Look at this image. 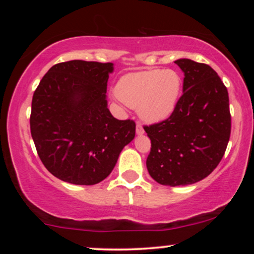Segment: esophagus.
<instances>
[{
	"mask_svg": "<svg viewBox=\"0 0 254 254\" xmlns=\"http://www.w3.org/2000/svg\"><path fill=\"white\" fill-rule=\"evenodd\" d=\"M136 133L138 136H142L144 133V130H143V127H142L141 124H137L136 125Z\"/></svg>",
	"mask_w": 254,
	"mask_h": 254,
	"instance_id": "34e87169",
	"label": "esophagus"
}]
</instances>
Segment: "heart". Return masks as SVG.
<instances>
[{"label":"heart","instance_id":"b5f03b06","mask_svg":"<svg viewBox=\"0 0 254 254\" xmlns=\"http://www.w3.org/2000/svg\"><path fill=\"white\" fill-rule=\"evenodd\" d=\"M183 80L172 69L130 72L116 86V94L122 103L133 107L142 121L157 124L170 118L182 95Z\"/></svg>","mask_w":254,"mask_h":254}]
</instances>
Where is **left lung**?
<instances>
[{
  "instance_id": "obj_1",
  "label": "left lung",
  "mask_w": 254,
  "mask_h": 254,
  "mask_svg": "<svg viewBox=\"0 0 254 254\" xmlns=\"http://www.w3.org/2000/svg\"><path fill=\"white\" fill-rule=\"evenodd\" d=\"M184 72L183 95L166 121L144 127L151 141L147 168L161 185H191L211 173L230 136L229 98L217 72L189 58L176 62Z\"/></svg>"
}]
</instances>
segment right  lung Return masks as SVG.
I'll list each match as a JSON object with an SVG mask.
<instances>
[{
	"label": "right lung",
	"instance_id": "1",
	"mask_svg": "<svg viewBox=\"0 0 254 254\" xmlns=\"http://www.w3.org/2000/svg\"><path fill=\"white\" fill-rule=\"evenodd\" d=\"M113 70V63H58L34 92L32 138L46 170L63 182H103L135 138L136 124L118 121L107 109V81Z\"/></svg>",
	"mask_w": 254,
	"mask_h": 254
}]
</instances>
